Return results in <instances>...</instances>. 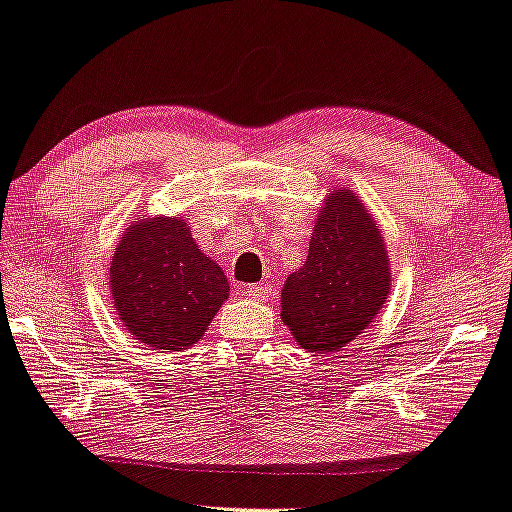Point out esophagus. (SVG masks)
<instances>
[{"label":"esophagus","mask_w":512,"mask_h":512,"mask_svg":"<svg viewBox=\"0 0 512 512\" xmlns=\"http://www.w3.org/2000/svg\"><path fill=\"white\" fill-rule=\"evenodd\" d=\"M245 295L247 297H254V300H267L270 297V288L267 286H245Z\"/></svg>","instance_id":"1"}]
</instances>
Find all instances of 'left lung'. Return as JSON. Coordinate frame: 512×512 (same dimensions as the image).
I'll return each instance as SVG.
<instances>
[{
	"label": "left lung",
	"mask_w": 512,
	"mask_h": 512,
	"mask_svg": "<svg viewBox=\"0 0 512 512\" xmlns=\"http://www.w3.org/2000/svg\"><path fill=\"white\" fill-rule=\"evenodd\" d=\"M391 267L380 226L355 192L327 194L309 256L281 290V318L304 350H343L387 302Z\"/></svg>",
	"instance_id": "obj_1"
}]
</instances>
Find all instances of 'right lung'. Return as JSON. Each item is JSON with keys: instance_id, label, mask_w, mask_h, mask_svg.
I'll use <instances>...</instances> for the list:
<instances>
[{"instance_id": "obj_1", "label": "right lung", "mask_w": 512, "mask_h": 512, "mask_svg": "<svg viewBox=\"0 0 512 512\" xmlns=\"http://www.w3.org/2000/svg\"><path fill=\"white\" fill-rule=\"evenodd\" d=\"M119 320L155 350H187L206 332L229 281L201 254L183 217L139 219L125 229L109 265Z\"/></svg>"}]
</instances>
